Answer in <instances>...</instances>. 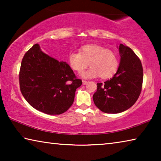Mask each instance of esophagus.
Returning <instances> with one entry per match:
<instances>
[{
    "label": "esophagus",
    "mask_w": 161,
    "mask_h": 161,
    "mask_svg": "<svg viewBox=\"0 0 161 161\" xmlns=\"http://www.w3.org/2000/svg\"><path fill=\"white\" fill-rule=\"evenodd\" d=\"M87 82H88V81H86V80H82V84H84V85H85V84H86Z\"/></svg>",
    "instance_id": "obj_1"
}]
</instances>
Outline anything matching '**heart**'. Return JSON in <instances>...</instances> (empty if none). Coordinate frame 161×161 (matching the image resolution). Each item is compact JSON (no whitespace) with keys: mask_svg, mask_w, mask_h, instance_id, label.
Returning a JSON list of instances; mask_svg holds the SVG:
<instances>
[{"mask_svg":"<svg viewBox=\"0 0 161 161\" xmlns=\"http://www.w3.org/2000/svg\"><path fill=\"white\" fill-rule=\"evenodd\" d=\"M67 61L73 70L80 72L90 65V67L81 73L84 78H93L100 76L102 79L110 78L115 75L119 61L114 51L98 45L81 46L80 52L72 51L68 54Z\"/></svg>","mask_w":161,"mask_h":161,"instance_id":"1","label":"heart"}]
</instances>
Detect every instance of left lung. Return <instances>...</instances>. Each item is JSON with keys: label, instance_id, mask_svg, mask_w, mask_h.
<instances>
[{"label": "left lung", "instance_id": "obj_1", "mask_svg": "<svg viewBox=\"0 0 161 161\" xmlns=\"http://www.w3.org/2000/svg\"><path fill=\"white\" fill-rule=\"evenodd\" d=\"M118 70L112 78L97 83L93 95L96 107L104 113L118 114L131 107L139 97L143 79L140 59L130 47L119 45Z\"/></svg>", "mask_w": 161, "mask_h": 161}]
</instances>
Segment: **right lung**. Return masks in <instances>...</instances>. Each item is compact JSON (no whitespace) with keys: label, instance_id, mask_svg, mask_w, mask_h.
I'll use <instances>...</instances> for the list:
<instances>
[{"label":"right lung","instance_id":"add662e5","mask_svg":"<svg viewBox=\"0 0 161 161\" xmlns=\"http://www.w3.org/2000/svg\"><path fill=\"white\" fill-rule=\"evenodd\" d=\"M21 93L32 107L50 115L64 113L72 105L82 81L69 65L34 45L24 55L19 73Z\"/></svg>","mask_w":161,"mask_h":161}]
</instances>
